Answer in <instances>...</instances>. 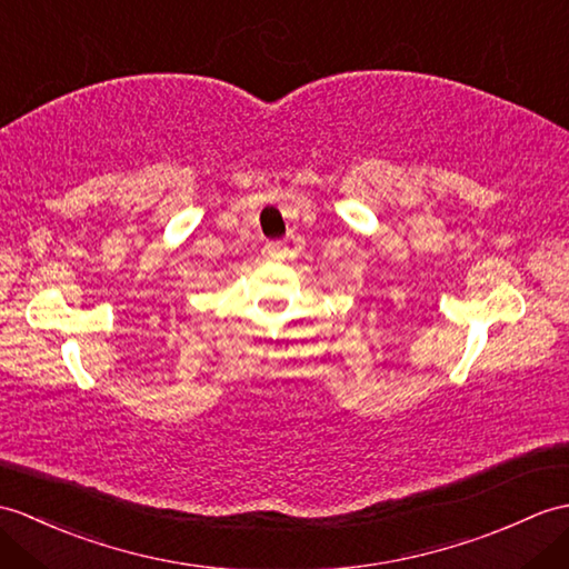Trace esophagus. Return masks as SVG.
Instances as JSON below:
<instances>
[{
  "mask_svg": "<svg viewBox=\"0 0 569 569\" xmlns=\"http://www.w3.org/2000/svg\"><path fill=\"white\" fill-rule=\"evenodd\" d=\"M263 254H267L269 259H283L288 254V247H286V242H267V247H263Z\"/></svg>",
  "mask_w": 569,
  "mask_h": 569,
  "instance_id": "1",
  "label": "esophagus"
}]
</instances>
